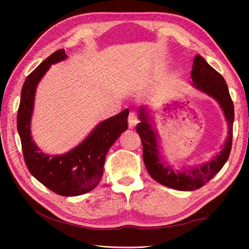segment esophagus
Listing matches in <instances>:
<instances>
[{
	"mask_svg": "<svg viewBox=\"0 0 249 249\" xmlns=\"http://www.w3.org/2000/svg\"><path fill=\"white\" fill-rule=\"evenodd\" d=\"M127 123H129V127H131V129L138 124V118H137L136 113L135 112L130 113L129 118H127Z\"/></svg>",
	"mask_w": 249,
	"mask_h": 249,
	"instance_id": "esophagus-1",
	"label": "esophagus"
}]
</instances>
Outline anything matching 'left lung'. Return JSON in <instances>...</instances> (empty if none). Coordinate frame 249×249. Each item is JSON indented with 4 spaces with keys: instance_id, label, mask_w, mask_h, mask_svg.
I'll return each mask as SVG.
<instances>
[{
    "instance_id": "8db88e82",
    "label": "left lung",
    "mask_w": 249,
    "mask_h": 249,
    "mask_svg": "<svg viewBox=\"0 0 249 249\" xmlns=\"http://www.w3.org/2000/svg\"><path fill=\"white\" fill-rule=\"evenodd\" d=\"M191 79L192 87L214 99L223 111L228 123V137L219 154L214 156L206 163L198 164L192 167H182L175 169V166L164 159L161 152L158 134L155 129L153 118L149 115L148 107L139 108V120L137 133L139 134L143 146V161L145 167L156 182L163 186L179 191H193L199 189L221 170L228 161L232 142V124L235 118L233 104L231 99L227 82L221 74L201 56L194 58Z\"/></svg>"
}]
</instances>
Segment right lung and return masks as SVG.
I'll list each match as a JSON object with an SVG mask.
<instances>
[{"mask_svg":"<svg viewBox=\"0 0 249 249\" xmlns=\"http://www.w3.org/2000/svg\"><path fill=\"white\" fill-rule=\"evenodd\" d=\"M66 58L64 50H58L27 77L20 92L18 131L31 175L53 192L62 196H77L91 191L99 184L109 148L127 129L129 110L103 120L84 140L65 154L52 156L43 153L31 135L36 88L51 65Z\"/></svg>","mask_w":249,"mask_h":249,"instance_id":"right-lung-1","label":"right lung"}]
</instances>
